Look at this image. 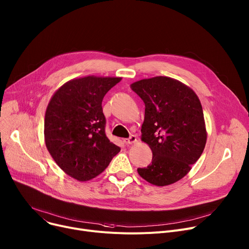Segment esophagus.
<instances>
[{
	"mask_svg": "<svg viewBox=\"0 0 249 249\" xmlns=\"http://www.w3.org/2000/svg\"><path fill=\"white\" fill-rule=\"evenodd\" d=\"M125 144H132V143H135L137 141V137L135 135H130L129 138H126L123 140Z\"/></svg>",
	"mask_w": 249,
	"mask_h": 249,
	"instance_id": "34e87169",
	"label": "esophagus"
}]
</instances>
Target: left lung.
Here are the masks:
<instances>
[{
  "mask_svg": "<svg viewBox=\"0 0 249 249\" xmlns=\"http://www.w3.org/2000/svg\"><path fill=\"white\" fill-rule=\"evenodd\" d=\"M131 88L145 104L141 139L152 151V162L137 171L151 184H172L190 171L204 150L201 103L192 89L168 77L143 79Z\"/></svg>",
  "mask_w": 249,
  "mask_h": 249,
  "instance_id": "8db88e82",
  "label": "left lung"
}]
</instances>
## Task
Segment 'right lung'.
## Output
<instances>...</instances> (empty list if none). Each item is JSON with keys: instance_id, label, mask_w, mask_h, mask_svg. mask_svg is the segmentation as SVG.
Instances as JSON below:
<instances>
[{"instance_id": "right-lung-1", "label": "right lung", "mask_w": 249, "mask_h": 249, "mask_svg": "<svg viewBox=\"0 0 249 249\" xmlns=\"http://www.w3.org/2000/svg\"><path fill=\"white\" fill-rule=\"evenodd\" d=\"M121 78L87 76L64 84L50 100L44 123L48 151L58 166L79 181L102 173L120 147L105 133L102 101Z\"/></svg>"}]
</instances>
